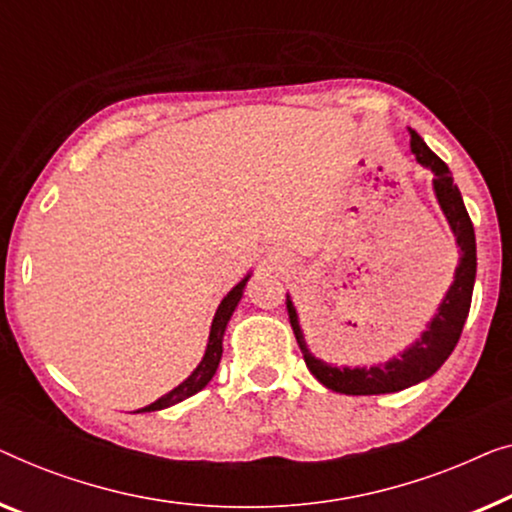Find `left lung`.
Instances as JSON below:
<instances>
[{
	"mask_svg": "<svg viewBox=\"0 0 512 512\" xmlns=\"http://www.w3.org/2000/svg\"><path fill=\"white\" fill-rule=\"evenodd\" d=\"M410 150H413L417 162L427 164L434 171V190L441 204L445 218H448L452 232L457 236V246L462 250L459 257V266L455 273V283L445 294L438 315L431 320L429 329L424 331L420 341L413 348H408L399 359H392L385 366H371V369H336L320 359H315L308 352L304 343V334L299 329L297 311H294L292 301L287 299V315H290V325L297 343L304 355V362L308 371L320 380L322 385L329 390L341 392V394H357V397H369V394H387V392H399L406 387L427 380L429 376L441 369V364L450 357V352L455 350V345L462 336L466 315L471 308L473 297V283H475V234H473V222L466 213L464 199L459 194L455 181H452L448 167L436 153H431L427 143L422 141V136H417L410 129Z\"/></svg>",
	"mask_w": 512,
	"mask_h": 512,
	"instance_id": "1",
	"label": "left lung"
}]
</instances>
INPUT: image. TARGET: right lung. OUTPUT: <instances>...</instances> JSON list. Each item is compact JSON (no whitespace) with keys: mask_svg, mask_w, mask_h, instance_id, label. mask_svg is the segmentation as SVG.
Listing matches in <instances>:
<instances>
[{"mask_svg":"<svg viewBox=\"0 0 512 512\" xmlns=\"http://www.w3.org/2000/svg\"><path fill=\"white\" fill-rule=\"evenodd\" d=\"M246 276L241 280L239 285L234 287L232 292L227 294L225 299H222V304L218 306V311H215V318H213V325H211V336H208V345H206V355L201 359V364L197 369L192 371V376L185 380L176 387V390H171L169 394H164L162 399H157L155 403H150V406L141 408L139 413H150V410H162V408H169L174 406V403L183 401L187 397H192V394H197L199 390H204V387L211 383V378L215 376V369H218L220 364V357H222V334H225V327L229 318H232L236 304L241 301V294H243V287L248 283Z\"/></svg>","mask_w":512,"mask_h":512,"instance_id":"1","label":"right lung"}]
</instances>
